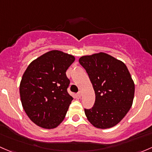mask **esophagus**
<instances>
[{"mask_svg":"<svg viewBox=\"0 0 152 152\" xmlns=\"http://www.w3.org/2000/svg\"><path fill=\"white\" fill-rule=\"evenodd\" d=\"M77 95L78 97H81V96H82V92L79 91L77 94Z\"/></svg>","mask_w":152,"mask_h":152,"instance_id":"obj_1","label":"esophagus"}]
</instances>
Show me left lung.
<instances>
[{
	"label": "left lung",
	"mask_w": 152,
	"mask_h": 152,
	"mask_svg": "<svg viewBox=\"0 0 152 152\" xmlns=\"http://www.w3.org/2000/svg\"><path fill=\"white\" fill-rule=\"evenodd\" d=\"M95 92L91 109H85L88 121L99 129L118 124L133 102L134 83L126 66L121 61L104 53L80 58Z\"/></svg>",
	"instance_id": "8db88e82"
}]
</instances>
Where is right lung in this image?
<instances>
[{
	"instance_id": "add662e5",
	"label": "right lung",
	"mask_w": 152,
	"mask_h": 152,
	"mask_svg": "<svg viewBox=\"0 0 152 152\" xmlns=\"http://www.w3.org/2000/svg\"><path fill=\"white\" fill-rule=\"evenodd\" d=\"M75 60L72 55L51 50L33 61L20 84L22 105L37 126L54 129L64 119L73 98L67 92L66 72Z\"/></svg>"
}]
</instances>
